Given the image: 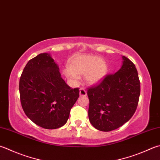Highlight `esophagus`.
<instances>
[{
  "mask_svg": "<svg viewBox=\"0 0 160 160\" xmlns=\"http://www.w3.org/2000/svg\"><path fill=\"white\" fill-rule=\"evenodd\" d=\"M79 94L81 96H86L87 92H86V90H85V88H80Z\"/></svg>",
  "mask_w": 160,
  "mask_h": 160,
  "instance_id": "34e87169",
  "label": "esophagus"
}]
</instances>
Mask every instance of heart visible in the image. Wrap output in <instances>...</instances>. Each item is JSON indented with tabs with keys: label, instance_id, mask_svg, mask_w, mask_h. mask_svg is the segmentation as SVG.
<instances>
[{
	"label": "heart",
	"instance_id": "b5f03b06",
	"mask_svg": "<svg viewBox=\"0 0 160 160\" xmlns=\"http://www.w3.org/2000/svg\"><path fill=\"white\" fill-rule=\"evenodd\" d=\"M69 70L65 72L68 78L77 81L78 75L86 74V79L90 84H95L104 79L107 73L106 62L92 55H79L72 58L69 63Z\"/></svg>",
	"mask_w": 160,
	"mask_h": 160
}]
</instances>
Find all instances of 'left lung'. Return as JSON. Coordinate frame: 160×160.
<instances>
[{"label": "left lung", "mask_w": 160, "mask_h": 160, "mask_svg": "<svg viewBox=\"0 0 160 160\" xmlns=\"http://www.w3.org/2000/svg\"><path fill=\"white\" fill-rule=\"evenodd\" d=\"M121 68L107 74L87 90L88 118L98 130L109 132L124 125L134 115L140 96V81L135 65L122 56Z\"/></svg>", "instance_id": "1"}]
</instances>
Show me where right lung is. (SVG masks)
I'll list each match as a JSON object with an SVG mask.
<instances>
[{"label": "right lung", "mask_w": 160, "mask_h": 160, "mask_svg": "<svg viewBox=\"0 0 160 160\" xmlns=\"http://www.w3.org/2000/svg\"><path fill=\"white\" fill-rule=\"evenodd\" d=\"M19 93L28 118L41 128L53 129L67 122L79 97V88H71L66 84L54 60L44 53L25 66L19 80Z\"/></svg>", "instance_id": "right-lung-1"}]
</instances>
